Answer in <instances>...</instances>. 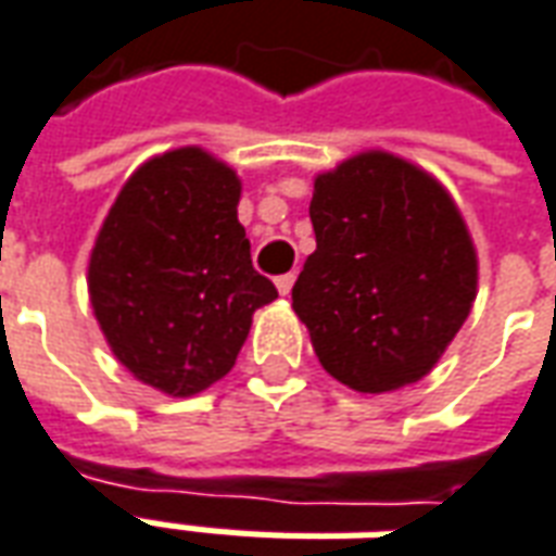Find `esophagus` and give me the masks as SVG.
Segmentation results:
<instances>
[{"label":"esophagus","mask_w":556,"mask_h":556,"mask_svg":"<svg viewBox=\"0 0 556 556\" xmlns=\"http://www.w3.org/2000/svg\"><path fill=\"white\" fill-rule=\"evenodd\" d=\"M291 286H294V274H282V277H277L279 294H289Z\"/></svg>","instance_id":"obj_1"}]
</instances>
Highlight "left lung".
<instances>
[{"label":"left lung","mask_w":556,"mask_h":556,"mask_svg":"<svg viewBox=\"0 0 556 556\" xmlns=\"http://www.w3.org/2000/svg\"><path fill=\"white\" fill-rule=\"evenodd\" d=\"M309 219L315 253L291 306L321 366L357 393L429 375L477 298V253L450 193L366 151L315 178Z\"/></svg>","instance_id":"left-lung-1"}]
</instances>
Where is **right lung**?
Returning <instances> with one entry per match:
<instances>
[{"mask_svg": "<svg viewBox=\"0 0 556 556\" xmlns=\"http://www.w3.org/2000/svg\"><path fill=\"white\" fill-rule=\"evenodd\" d=\"M241 181L202 148L142 163L89 258L110 349L142 384L193 396L229 372L253 313L277 298L238 223Z\"/></svg>", "mask_w": 556, "mask_h": 556, "instance_id": "obj_1", "label": "right lung"}]
</instances>
